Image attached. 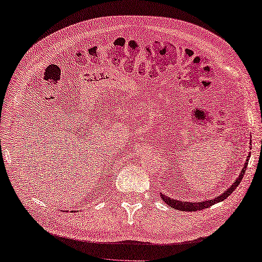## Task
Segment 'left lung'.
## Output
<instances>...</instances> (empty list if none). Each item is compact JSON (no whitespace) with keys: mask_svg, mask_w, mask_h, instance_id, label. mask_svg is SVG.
<instances>
[{"mask_svg":"<svg viewBox=\"0 0 262 262\" xmlns=\"http://www.w3.org/2000/svg\"><path fill=\"white\" fill-rule=\"evenodd\" d=\"M251 144V142H250ZM249 159H250V152H249V156L247 157V160L244 164V168L241 169V172L239 173L238 178L233 181V183L231 184L230 187H229L225 192L219 194L218 196L215 198H212V199H207V200H202L200 202H190V201H180V200H177V199H173V198H170V196H167L161 193V198L162 200L167 203V205H169L170 207H172L173 209H177V210H180V211H196V210H202V209H207L209 207L213 206L214 203H218V202H221L225 199H227V198L230 195L234 189L237 188L239 186V183L241 182L242 178H244L245 176V172H246V169H247V165H248V161Z\"/></svg>","mask_w":262,"mask_h":262,"instance_id":"left-lung-1","label":"left lung"}]
</instances>
